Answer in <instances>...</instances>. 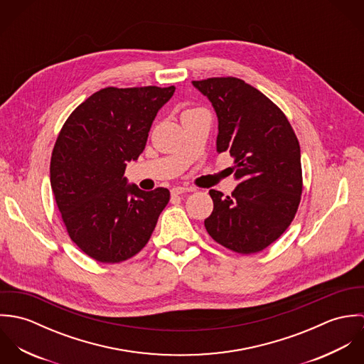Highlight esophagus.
Instances as JSON below:
<instances>
[{
  "mask_svg": "<svg viewBox=\"0 0 364 364\" xmlns=\"http://www.w3.org/2000/svg\"><path fill=\"white\" fill-rule=\"evenodd\" d=\"M195 189L193 188H188V186H176V188H172L171 191V195H182V193H186V192H193Z\"/></svg>",
  "mask_w": 364,
  "mask_h": 364,
  "instance_id": "34e87169",
  "label": "esophagus"
}]
</instances>
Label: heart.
<instances>
[{"label":"heart","instance_id":"obj_1","mask_svg":"<svg viewBox=\"0 0 364 364\" xmlns=\"http://www.w3.org/2000/svg\"><path fill=\"white\" fill-rule=\"evenodd\" d=\"M189 112H191V110H189Z\"/></svg>","mask_w":364,"mask_h":364}]
</instances>
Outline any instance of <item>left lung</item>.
Segmentation results:
<instances>
[{"label":"left lung","instance_id":"1","mask_svg":"<svg viewBox=\"0 0 364 364\" xmlns=\"http://www.w3.org/2000/svg\"><path fill=\"white\" fill-rule=\"evenodd\" d=\"M218 119L217 153L234 158L231 196L211 189L210 237L238 254H255L293 221L301 199L299 140L284 113L257 88L234 77L192 81Z\"/></svg>","mask_w":364,"mask_h":364}]
</instances>
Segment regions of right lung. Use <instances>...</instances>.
I'll return each mask as SVG.
<instances>
[{
    "instance_id": "obj_1",
    "label": "right lung",
    "mask_w": 364,
    "mask_h": 364,
    "mask_svg": "<svg viewBox=\"0 0 364 364\" xmlns=\"http://www.w3.org/2000/svg\"><path fill=\"white\" fill-rule=\"evenodd\" d=\"M173 92V85L104 88L75 107L55 140L53 195L70 238L92 259L117 263L139 254L169 202L168 189L144 192L123 175Z\"/></svg>"
}]
</instances>
